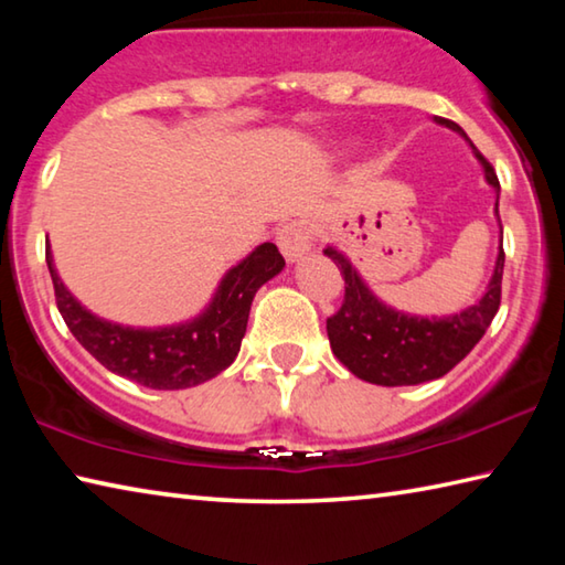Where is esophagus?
<instances>
[{
	"instance_id": "1",
	"label": "esophagus",
	"mask_w": 565,
	"mask_h": 565,
	"mask_svg": "<svg viewBox=\"0 0 565 565\" xmlns=\"http://www.w3.org/2000/svg\"><path fill=\"white\" fill-rule=\"evenodd\" d=\"M276 244H279L286 262H299L301 256L311 248V228L306 222H289L276 232Z\"/></svg>"
}]
</instances>
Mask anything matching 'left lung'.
<instances>
[{
    "mask_svg": "<svg viewBox=\"0 0 565 565\" xmlns=\"http://www.w3.org/2000/svg\"><path fill=\"white\" fill-rule=\"evenodd\" d=\"M436 124L458 131L471 145V139L466 137V131L456 121L436 117ZM473 154L481 161L486 181L495 189V216H499V177H495L489 159L476 147ZM323 254L339 266L343 284H347L341 309L327 319L331 351L353 376L369 381V384L416 386L424 384V381L441 379L481 341L501 306V279L505 262L503 238L489 289L473 306L444 319L411 317V313L391 309L363 284L347 256L333 246L323 248Z\"/></svg>",
    "mask_w": 565,
    "mask_h": 565,
    "instance_id": "8db88e82",
    "label": "left lung"
}]
</instances>
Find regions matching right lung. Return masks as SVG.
<instances>
[{
  "mask_svg": "<svg viewBox=\"0 0 565 565\" xmlns=\"http://www.w3.org/2000/svg\"><path fill=\"white\" fill-rule=\"evenodd\" d=\"M46 266L64 323L104 369L147 388L174 391L204 384L232 366L242 349L254 294L284 269V256L271 242L256 246L226 271L204 313L167 329H131L94 317L62 284L50 248Z\"/></svg>",
  "mask_w": 565,
  "mask_h": 565,
  "instance_id": "obj_1",
  "label": "right lung"
}]
</instances>
